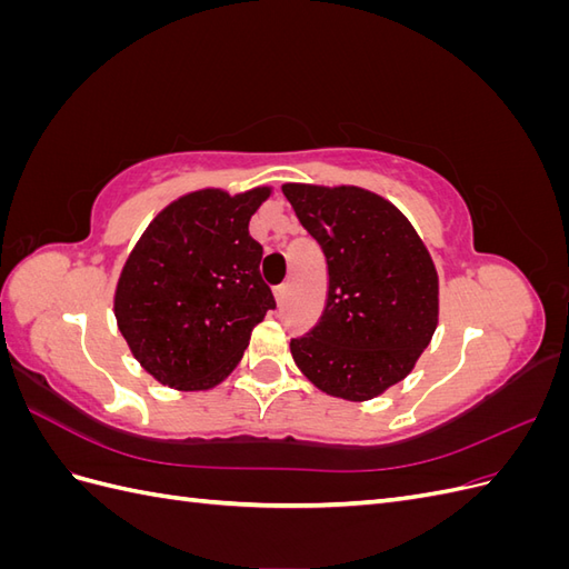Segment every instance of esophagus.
<instances>
[{
    "instance_id": "1",
    "label": "esophagus",
    "mask_w": 569,
    "mask_h": 569,
    "mask_svg": "<svg viewBox=\"0 0 569 569\" xmlns=\"http://www.w3.org/2000/svg\"><path fill=\"white\" fill-rule=\"evenodd\" d=\"M287 291H289V287H287V284H278V287H274V301H278V303H284V299H287Z\"/></svg>"
}]
</instances>
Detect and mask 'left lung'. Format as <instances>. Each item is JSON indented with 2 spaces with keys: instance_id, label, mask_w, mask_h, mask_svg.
<instances>
[{
  "instance_id": "1",
  "label": "left lung",
  "mask_w": 569,
  "mask_h": 569,
  "mask_svg": "<svg viewBox=\"0 0 569 569\" xmlns=\"http://www.w3.org/2000/svg\"><path fill=\"white\" fill-rule=\"evenodd\" d=\"M282 192L327 263L325 311L291 339L318 389L368 401L401 382L439 322V278L408 218L360 187L284 184Z\"/></svg>"
}]
</instances>
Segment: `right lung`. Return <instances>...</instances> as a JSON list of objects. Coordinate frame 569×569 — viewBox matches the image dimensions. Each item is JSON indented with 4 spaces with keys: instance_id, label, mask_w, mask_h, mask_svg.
<instances>
[{
    "instance_id": "add662e5",
    "label": "right lung",
    "mask_w": 569,
    "mask_h": 569,
    "mask_svg": "<svg viewBox=\"0 0 569 569\" xmlns=\"http://www.w3.org/2000/svg\"><path fill=\"white\" fill-rule=\"evenodd\" d=\"M268 197L270 187L184 194L149 222L128 256L113 313L132 356L161 385L201 391L226 380L274 308L258 270L263 247L249 234Z\"/></svg>"
}]
</instances>
